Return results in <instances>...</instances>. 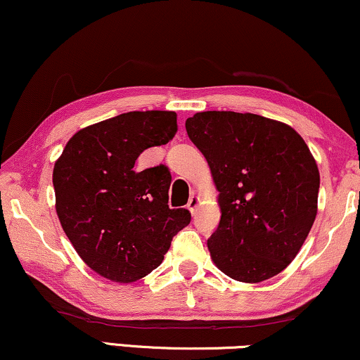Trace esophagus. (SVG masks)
Wrapping results in <instances>:
<instances>
[{"label":"esophagus","instance_id":"esophagus-1","mask_svg":"<svg viewBox=\"0 0 360 360\" xmlns=\"http://www.w3.org/2000/svg\"><path fill=\"white\" fill-rule=\"evenodd\" d=\"M198 205H200V198L197 197V195H191L188 203H186V208H188L190 212L195 214V212H197V208H198Z\"/></svg>","mask_w":360,"mask_h":360}]
</instances>
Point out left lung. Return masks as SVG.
I'll use <instances>...</instances> for the list:
<instances>
[{"label": "left lung", "instance_id": "1", "mask_svg": "<svg viewBox=\"0 0 360 360\" xmlns=\"http://www.w3.org/2000/svg\"><path fill=\"white\" fill-rule=\"evenodd\" d=\"M220 191L221 220L208 238L226 276L259 283L296 258L317 213L319 170L286 124L256 114L208 110L185 122Z\"/></svg>", "mask_w": 360, "mask_h": 360}]
</instances>
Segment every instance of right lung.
Returning <instances> with one entry per match:
<instances>
[{
	"mask_svg": "<svg viewBox=\"0 0 360 360\" xmlns=\"http://www.w3.org/2000/svg\"><path fill=\"white\" fill-rule=\"evenodd\" d=\"M176 114L125 112L79 130L56 162L53 185L59 221L79 256L101 276L132 283L147 276L191 214L169 207L165 165L137 172L146 148L175 137Z\"/></svg>",
	"mask_w": 360,
	"mask_h": 360,
	"instance_id": "right-lung-1",
	"label": "right lung"
}]
</instances>
